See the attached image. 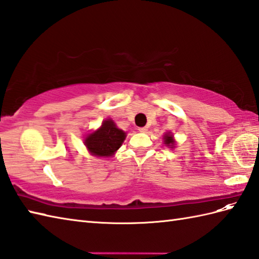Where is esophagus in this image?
I'll use <instances>...</instances> for the list:
<instances>
[{"mask_svg": "<svg viewBox=\"0 0 259 259\" xmlns=\"http://www.w3.org/2000/svg\"><path fill=\"white\" fill-rule=\"evenodd\" d=\"M138 130L140 131V133H147L148 128H147V126H141V128H139Z\"/></svg>", "mask_w": 259, "mask_h": 259, "instance_id": "obj_1", "label": "esophagus"}]
</instances>
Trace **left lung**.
<instances>
[{"instance_id": "1", "label": "left lung", "mask_w": 259, "mask_h": 259, "mask_svg": "<svg viewBox=\"0 0 259 259\" xmlns=\"http://www.w3.org/2000/svg\"><path fill=\"white\" fill-rule=\"evenodd\" d=\"M164 145H167L168 147H170V146H174V144H175V140L172 139V136L170 135V133H168V134H166L164 135ZM172 148V147H171Z\"/></svg>"}]
</instances>
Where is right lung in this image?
<instances>
[{"instance_id": "add662e5", "label": "right lung", "mask_w": 259, "mask_h": 259, "mask_svg": "<svg viewBox=\"0 0 259 259\" xmlns=\"http://www.w3.org/2000/svg\"><path fill=\"white\" fill-rule=\"evenodd\" d=\"M125 138V134L118 129L111 119L104 120L100 129L90 134L84 144L92 155L98 157L112 156Z\"/></svg>"}]
</instances>
